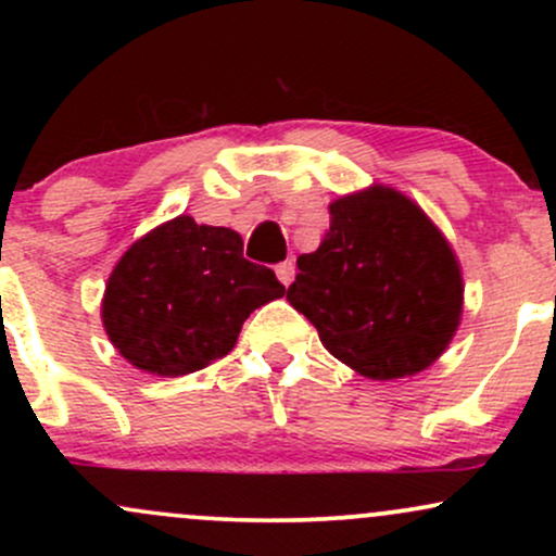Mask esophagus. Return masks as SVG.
<instances>
[{
    "mask_svg": "<svg viewBox=\"0 0 556 556\" xmlns=\"http://www.w3.org/2000/svg\"><path fill=\"white\" fill-rule=\"evenodd\" d=\"M277 277L285 287L290 285L292 279H295V261H282V264H277Z\"/></svg>",
    "mask_w": 556,
    "mask_h": 556,
    "instance_id": "obj_1",
    "label": "esophagus"
}]
</instances>
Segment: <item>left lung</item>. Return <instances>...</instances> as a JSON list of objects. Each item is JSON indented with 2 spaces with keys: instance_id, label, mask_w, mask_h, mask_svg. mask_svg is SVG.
Returning <instances> with one entry per match:
<instances>
[{
  "instance_id": "left-lung-1",
  "label": "left lung",
  "mask_w": 556,
  "mask_h": 556,
  "mask_svg": "<svg viewBox=\"0 0 556 556\" xmlns=\"http://www.w3.org/2000/svg\"><path fill=\"white\" fill-rule=\"evenodd\" d=\"M287 300L334 358L387 381L429 368L455 334L463 277L450 242L410 198L374 185L329 206Z\"/></svg>"
}]
</instances>
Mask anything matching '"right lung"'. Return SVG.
Here are the masks:
<instances>
[{"label": "right lung", "instance_id": "obj_1", "mask_svg": "<svg viewBox=\"0 0 556 556\" xmlns=\"http://www.w3.org/2000/svg\"><path fill=\"white\" fill-rule=\"evenodd\" d=\"M285 285L242 256L235 229L177 216L132 242L106 282L101 318L140 371L185 376L225 358L242 321Z\"/></svg>", "mask_w": 556, "mask_h": 556}]
</instances>
